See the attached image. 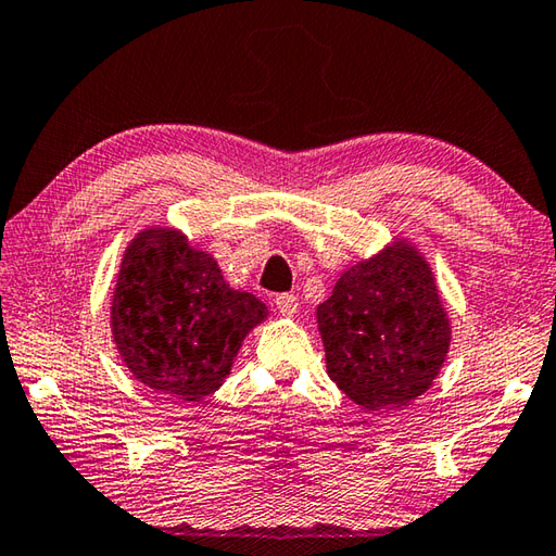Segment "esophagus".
Returning <instances> with one entry per match:
<instances>
[{"label":"esophagus","mask_w":556,"mask_h":556,"mask_svg":"<svg viewBox=\"0 0 556 556\" xmlns=\"http://www.w3.org/2000/svg\"><path fill=\"white\" fill-rule=\"evenodd\" d=\"M277 308H279V314L287 316V318L296 316V312H299V296L296 294H279L277 296Z\"/></svg>","instance_id":"esophagus-1"}]
</instances>
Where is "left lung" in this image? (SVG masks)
Listing matches in <instances>:
<instances>
[{"label":"left lung","instance_id":"1","mask_svg":"<svg viewBox=\"0 0 556 556\" xmlns=\"http://www.w3.org/2000/svg\"><path fill=\"white\" fill-rule=\"evenodd\" d=\"M326 370L368 412L400 409L434 384L451 345V318L427 257L394 238L348 267L316 308Z\"/></svg>","mask_w":556,"mask_h":556}]
</instances>
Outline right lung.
<instances>
[{"label":"right lung","mask_w":556,"mask_h":556,"mask_svg":"<svg viewBox=\"0 0 556 556\" xmlns=\"http://www.w3.org/2000/svg\"><path fill=\"white\" fill-rule=\"evenodd\" d=\"M267 306L225 281L213 255L176 228L139 230L112 291L110 328L122 363L149 390L201 402L220 388Z\"/></svg>","instance_id":"right-lung-1"}]
</instances>
